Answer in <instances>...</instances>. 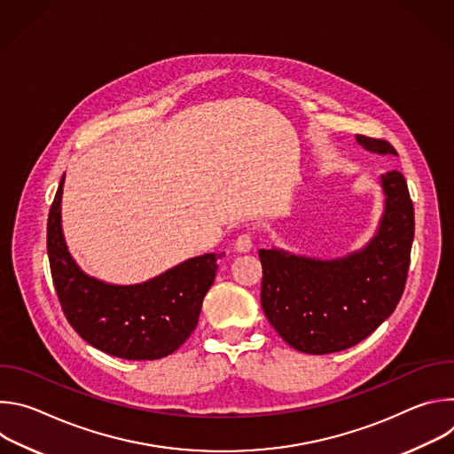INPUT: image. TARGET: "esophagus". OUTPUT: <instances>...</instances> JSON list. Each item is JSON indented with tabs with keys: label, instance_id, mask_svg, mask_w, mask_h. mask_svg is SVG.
I'll return each mask as SVG.
<instances>
[{
	"label": "esophagus",
	"instance_id": "1",
	"mask_svg": "<svg viewBox=\"0 0 454 454\" xmlns=\"http://www.w3.org/2000/svg\"><path fill=\"white\" fill-rule=\"evenodd\" d=\"M251 247H253V240H251L249 233H242L235 239V251L237 253H247V251H251Z\"/></svg>",
	"mask_w": 454,
	"mask_h": 454
}]
</instances>
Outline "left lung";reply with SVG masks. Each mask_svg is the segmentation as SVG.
Returning <instances> with one entry per match:
<instances>
[{
  "label": "left lung",
  "instance_id": "obj_1",
  "mask_svg": "<svg viewBox=\"0 0 454 454\" xmlns=\"http://www.w3.org/2000/svg\"><path fill=\"white\" fill-rule=\"evenodd\" d=\"M356 140L370 153L397 156L384 140ZM380 186L384 212L364 247L333 261L258 249L264 314L293 348L316 356L350 348L395 310L410 268L415 212L401 172L382 174Z\"/></svg>",
  "mask_w": 454,
  "mask_h": 454
}]
</instances>
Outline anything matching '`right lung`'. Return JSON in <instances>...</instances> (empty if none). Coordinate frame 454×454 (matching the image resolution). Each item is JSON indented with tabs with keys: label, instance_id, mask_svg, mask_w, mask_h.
Returning a JSON list of instances; mask_svg holds the SVG:
<instances>
[{
	"label": "right lung",
	"instance_id": "obj_1",
	"mask_svg": "<svg viewBox=\"0 0 454 454\" xmlns=\"http://www.w3.org/2000/svg\"><path fill=\"white\" fill-rule=\"evenodd\" d=\"M64 176L48 214L46 247L64 316L91 347L121 359L153 361L177 350L196 329L221 254L205 253L133 286L86 275L62 235Z\"/></svg>",
	"mask_w": 454,
	"mask_h": 454
}]
</instances>
